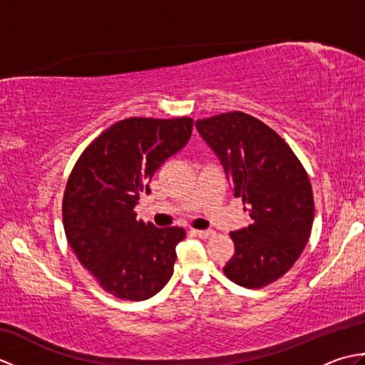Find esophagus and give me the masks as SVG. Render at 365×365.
Listing matches in <instances>:
<instances>
[{
  "label": "esophagus",
  "mask_w": 365,
  "mask_h": 365,
  "mask_svg": "<svg viewBox=\"0 0 365 365\" xmlns=\"http://www.w3.org/2000/svg\"><path fill=\"white\" fill-rule=\"evenodd\" d=\"M195 232V235H197L199 238H210L215 235V232L210 229H205V230H192Z\"/></svg>",
  "instance_id": "esophagus-1"
}]
</instances>
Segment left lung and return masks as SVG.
<instances>
[{
    "label": "left lung",
    "mask_w": 365,
    "mask_h": 365,
    "mask_svg": "<svg viewBox=\"0 0 365 365\" xmlns=\"http://www.w3.org/2000/svg\"><path fill=\"white\" fill-rule=\"evenodd\" d=\"M196 128L252 218L230 234L235 254L224 274L246 289L274 282L298 260L312 230L314 196L304 168L274 130L250 114H218L196 120Z\"/></svg>",
    "instance_id": "left-lung-1"
}]
</instances>
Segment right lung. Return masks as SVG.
<instances>
[{"instance_id": "obj_1", "label": "right lung", "mask_w": 365, "mask_h": 365, "mask_svg": "<svg viewBox=\"0 0 365 365\" xmlns=\"http://www.w3.org/2000/svg\"><path fill=\"white\" fill-rule=\"evenodd\" d=\"M192 119L130 118L89 144L68 177L63 222L81 265L115 298L153 297L173 276L182 227L136 221L139 192L190 141Z\"/></svg>"}]
</instances>
